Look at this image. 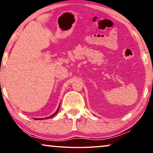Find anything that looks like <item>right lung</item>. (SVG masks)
Wrapping results in <instances>:
<instances>
[{
    "label": "right lung",
    "instance_id": "right-lung-1",
    "mask_svg": "<svg viewBox=\"0 0 153 153\" xmlns=\"http://www.w3.org/2000/svg\"><path fill=\"white\" fill-rule=\"evenodd\" d=\"M59 107H60V106H59ZM59 107H58V109H57V111H56V113H54V114H53V115H51V116L48 117V118H46L45 119H48V118H52V117H53L54 116H55V115H56V114H58V110H59ZM39 119H40V118H39ZM41 119H43V118H41Z\"/></svg>",
    "mask_w": 153,
    "mask_h": 153
}]
</instances>
